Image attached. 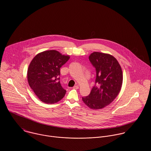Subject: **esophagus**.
Returning <instances> with one entry per match:
<instances>
[{
	"mask_svg": "<svg viewBox=\"0 0 151 151\" xmlns=\"http://www.w3.org/2000/svg\"><path fill=\"white\" fill-rule=\"evenodd\" d=\"M73 88L75 89H79V86H75L73 87Z\"/></svg>",
	"mask_w": 151,
	"mask_h": 151,
	"instance_id": "34e87169",
	"label": "esophagus"
}]
</instances>
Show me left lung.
I'll return each mask as SVG.
<instances>
[{"label": "left lung", "instance_id": "8db88e82", "mask_svg": "<svg viewBox=\"0 0 151 151\" xmlns=\"http://www.w3.org/2000/svg\"><path fill=\"white\" fill-rule=\"evenodd\" d=\"M89 60L96 69L95 85L90 94L82 97L84 104L92 109L105 108L119 93L123 81L122 69L112 55L94 52Z\"/></svg>", "mask_w": 151, "mask_h": 151}]
</instances>
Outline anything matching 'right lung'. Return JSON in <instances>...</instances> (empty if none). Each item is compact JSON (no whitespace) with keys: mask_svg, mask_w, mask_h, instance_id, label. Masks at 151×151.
I'll use <instances>...</instances> for the list:
<instances>
[{"mask_svg":"<svg viewBox=\"0 0 151 151\" xmlns=\"http://www.w3.org/2000/svg\"><path fill=\"white\" fill-rule=\"evenodd\" d=\"M69 59V56L53 50L38 54L30 62L27 72L28 83L42 102L52 104L65 96L66 91L59 81L60 69Z\"/></svg>","mask_w":151,"mask_h":151,"instance_id":"obj_1","label":"right lung"}]
</instances>
